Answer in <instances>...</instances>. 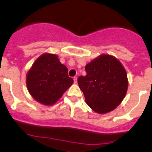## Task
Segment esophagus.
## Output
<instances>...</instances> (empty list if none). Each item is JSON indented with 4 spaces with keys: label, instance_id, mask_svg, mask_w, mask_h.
I'll return each mask as SVG.
<instances>
[{
    "label": "esophagus",
    "instance_id": "obj_1",
    "mask_svg": "<svg viewBox=\"0 0 152 152\" xmlns=\"http://www.w3.org/2000/svg\"><path fill=\"white\" fill-rule=\"evenodd\" d=\"M73 81H74L75 84L77 83V77H76V76H74V77H73Z\"/></svg>",
    "mask_w": 152,
    "mask_h": 152
}]
</instances>
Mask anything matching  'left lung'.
Listing matches in <instances>:
<instances>
[{
  "mask_svg": "<svg viewBox=\"0 0 152 152\" xmlns=\"http://www.w3.org/2000/svg\"><path fill=\"white\" fill-rule=\"evenodd\" d=\"M85 76L78 78L85 102L99 114L114 110L127 93L129 80L122 63L116 57L102 54L85 66Z\"/></svg>",
  "mask_w": 152,
  "mask_h": 152,
  "instance_id": "8db88e82",
  "label": "left lung"
}]
</instances>
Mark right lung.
<instances>
[{"mask_svg": "<svg viewBox=\"0 0 152 152\" xmlns=\"http://www.w3.org/2000/svg\"><path fill=\"white\" fill-rule=\"evenodd\" d=\"M67 67L56 54L45 53L37 58L26 73V84L32 98L45 105H53L73 85Z\"/></svg>", "mask_w": 152, "mask_h": 152, "instance_id": "add662e5", "label": "right lung"}]
</instances>
